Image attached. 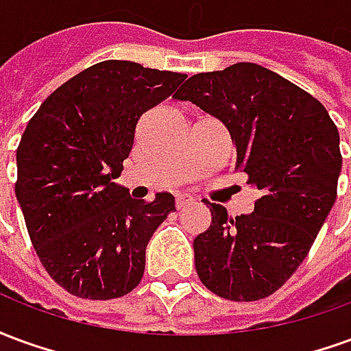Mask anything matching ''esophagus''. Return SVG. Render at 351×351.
Returning a JSON list of instances; mask_svg holds the SVG:
<instances>
[{"label": "esophagus", "mask_w": 351, "mask_h": 351, "mask_svg": "<svg viewBox=\"0 0 351 351\" xmlns=\"http://www.w3.org/2000/svg\"><path fill=\"white\" fill-rule=\"evenodd\" d=\"M195 199L191 197V195H188V193H180L178 197H176V208H184V206L191 205Z\"/></svg>", "instance_id": "1"}]
</instances>
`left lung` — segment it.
<instances>
[{
	"label": "left lung",
	"mask_w": 351,
	"mask_h": 351,
	"mask_svg": "<svg viewBox=\"0 0 351 351\" xmlns=\"http://www.w3.org/2000/svg\"><path fill=\"white\" fill-rule=\"evenodd\" d=\"M175 99L226 125L235 171L261 191L254 213L235 218L206 201L213 221L193 241L199 278L229 301L269 297L306 258L335 205L339 130L316 97L248 62L193 75Z\"/></svg>",
	"instance_id": "left-lung-1"
}]
</instances>
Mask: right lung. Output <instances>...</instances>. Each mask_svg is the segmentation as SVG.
I'll list each match as a JSON object with an SVG mask.
<instances>
[{"mask_svg":"<svg viewBox=\"0 0 351 351\" xmlns=\"http://www.w3.org/2000/svg\"><path fill=\"white\" fill-rule=\"evenodd\" d=\"M182 73L107 60L43 101L16 150V199L43 267L71 295L107 301L143 278L146 244L169 213L114 182L141 116L184 82Z\"/></svg>","mask_w":351,"mask_h":351,"instance_id":"1","label":"right lung"}]
</instances>
